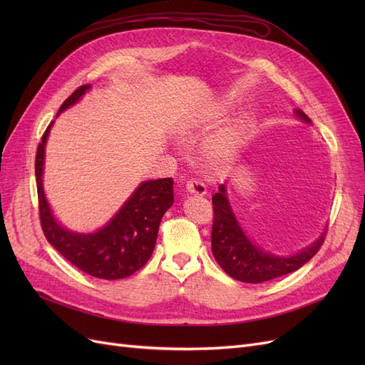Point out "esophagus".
I'll return each mask as SVG.
<instances>
[{"instance_id": "obj_1", "label": "esophagus", "mask_w": 365, "mask_h": 365, "mask_svg": "<svg viewBox=\"0 0 365 365\" xmlns=\"http://www.w3.org/2000/svg\"><path fill=\"white\" fill-rule=\"evenodd\" d=\"M185 189H187V192L192 193V195H196V196H204L207 193L205 184L201 182V181H196V180H192V181L187 182Z\"/></svg>"}]
</instances>
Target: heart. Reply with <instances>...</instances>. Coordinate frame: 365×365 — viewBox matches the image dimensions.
<instances>
[{"mask_svg":"<svg viewBox=\"0 0 365 365\" xmlns=\"http://www.w3.org/2000/svg\"><path fill=\"white\" fill-rule=\"evenodd\" d=\"M222 113L217 109L216 114ZM242 143V129L239 125H230L216 130L201 146V155L208 169H222L233 161Z\"/></svg>","mask_w":365,"mask_h":365,"instance_id":"1","label":"heart"}]
</instances>
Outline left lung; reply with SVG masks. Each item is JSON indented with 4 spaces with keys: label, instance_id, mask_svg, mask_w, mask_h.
Returning <instances> with one entry per match:
<instances>
[{
    "label": "left lung",
    "instance_id": "1",
    "mask_svg": "<svg viewBox=\"0 0 365 365\" xmlns=\"http://www.w3.org/2000/svg\"><path fill=\"white\" fill-rule=\"evenodd\" d=\"M295 115L311 123V118L300 109H295ZM212 202L215 212L212 228L213 256L220 268L239 282L263 283L294 272L311 260L323 245L324 233L312 245L292 256H275L257 247L242 230L227 197L225 184L219 185V192L213 195Z\"/></svg>",
    "mask_w": 365,
    "mask_h": 365
}]
</instances>
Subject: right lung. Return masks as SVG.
Masks as SVG:
<instances>
[{
    "label": "right lung",
    "instance_id": "add662e5",
    "mask_svg": "<svg viewBox=\"0 0 365 365\" xmlns=\"http://www.w3.org/2000/svg\"><path fill=\"white\" fill-rule=\"evenodd\" d=\"M88 90H91V85L77 88L62 103L58 115L79 102ZM53 123L43 132L35 161L43 235L65 259L93 277L103 280L129 277L145 267L155 248L161 219L173 204V180L143 181L118 212L94 233H77L65 228L54 217L42 185L46 143Z\"/></svg>",
    "mask_w": 365,
    "mask_h": 365
}]
</instances>
